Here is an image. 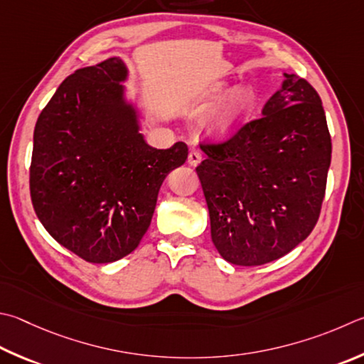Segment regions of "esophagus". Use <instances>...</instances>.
<instances>
[{
    "label": "esophagus",
    "mask_w": 364,
    "mask_h": 364,
    "mask_svg": "<svg viewBox=\"0 0 364 364\" xmlns=\"http://www.w3.org/2000/svg\"><path fill=\"white\" fill-rule=\"evenodd\" d=\"M188 162H189V165H193V167H196V165H199L202 162V154L199 153V151L193 149L189 153V156H188Z\"/></svg>",
    "instance_id": "esophagus-1"
}]
</instances>
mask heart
Wrapping results in <instances>:
<instances>
[{
    "instance_id": "obj_1",
    "label": "heart",
    "mask_w": 364,
    "mask_h": 364,
    "mask_svg": "<svg viewBox=\"0 0 364 364\" xmlns=\"http://www.w3.org/2000/svg\"><path fill=\"white\" fill-rule=\"evenodd\" d=\"M256 94L250 85H239L232 90L226 81H218L208 85L200 95L203 109L215 108L205 122V134L211 138H228L234 135L256 108Z\"/></svg>"
}]
</instances>
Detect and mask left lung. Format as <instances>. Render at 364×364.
I'll use <instances>...</instances> for the list:
<instances>
[{"label": "left lung", "instance_id": "8db88e82", "mask_svg": "<svg viewBox=\"0 0 364 364\" xmlns=\"http://www.w3.org/2000/svg\"><path fill=\"white\" fill-rule=\"evenodd\" d=\"M262 116L216 144H200L196 168L211 240L235 266H261L289 253L318 221L331 164L321 98L285 73Z\"/></svg>", "mask_w": 364, "mask_h": 364}]
</instances>
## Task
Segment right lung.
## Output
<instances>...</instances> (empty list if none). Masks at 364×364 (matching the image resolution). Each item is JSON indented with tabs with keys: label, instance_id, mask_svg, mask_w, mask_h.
<instances>
[{
	"label": "right lung",
	"instance_id": "add662e5",
	"mask_svg": "<svg viewBox=\"0 0 364 364\" xmlns=\"http://www.w3.org/2000/svg\"><path fill=\"white\" fill-rule=\"evenodd\" d=\"M127 76L117 57L75 71L33 135V208L62 247L87 262H114L138 247L165 176L188 159L186 143L157 149L144 141L121 84Z\"/></svg>",
	"mask_w": 364,
	"mask_h": 364
}]
</instances>
